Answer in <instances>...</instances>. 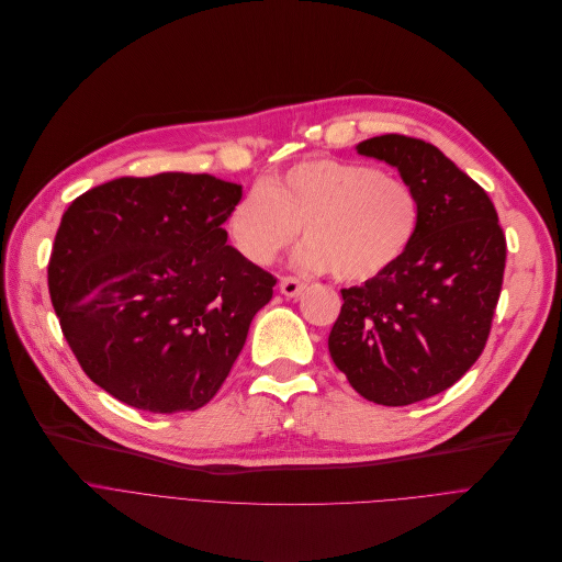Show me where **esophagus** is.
I'll use <instances>...</instances> for the list:
<instances>
[{
  "instance_id": "34e87169",
  "label": "esophagus",
  "mask_w": 562,
  "mask_h": 562,
  "mask_svg": "<svg viewBox=\"0 0 562 562\" xmlns=\"http://www.w3.org/2000/svg\"><path fill=\"white\" fill-rule=\"evenodd\" d=\"M279 290L285 296H300L306 290V283L300 281V279H294V277H283L281 283H279Z\"/></svg>"
}]
</instances>
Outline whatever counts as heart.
I'll return each instance as SVG.
<instances>
[{"label": "heart", "mask_w": 562, "mask_h": 562, "mask_svg": "<svg viewBox=\"0 0 562 562\" xmlns=\"http://www.w3.org/2000/svg\"><path fill=\"white\" fill-rule=\"evenodd\" d=\"M419 217V196L406 179L370 162L308 158L247 188L228 211L226 234L243 258L270 266L304 228L296 266L360 283L402 260Z\"/></svg>", "instance_id": "obj_1"}]
</instances>
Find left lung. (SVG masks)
I'll list each match as a JSON object with an SVG mask.
<instances>
[{"label":"left lung","mask_w":562,"mask_h":562,"mask_svg":"<svg viewBox=\"0 0 562 562\" xmlns=\"http://www.w3.org/2000/svg\"><path fill=\"white\" fill-rule=\"evenodd\" d=\"M356 151L397 168L419 196L422 217L400 262L342 290L328 351L360 397L408 406L451 387L481 356L506 238L487 192L431 143L387 134Z\"/></svg>","instance_id":"1"}]
</instances>
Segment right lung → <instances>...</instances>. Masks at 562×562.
Segmentation results:
<instances>
[{
  "instance_id": "add662e5",
  "label": "right lung",
  "mask_w": 562,
  "mask_h": 562,
  "mask_svg": "<svg viewBox=\"0 0 562 562\" xmlns=\"http://www.w3.org/2000/svg\"><path fill=\"white\" fill-rule=\"evenodd\" d=\"M240 183L162 172L97 186L63 213L47 279L79 366L149 413L209 404L277 279L226 245Z\"/></svg>"
}]
</instances>
